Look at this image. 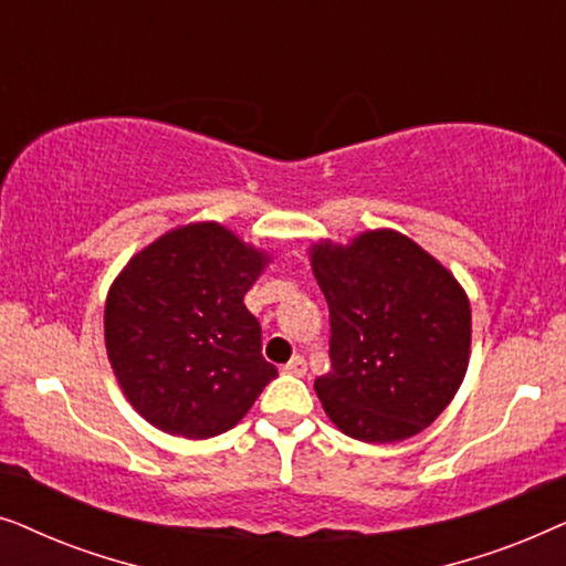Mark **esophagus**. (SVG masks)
Wrapping results in <instances>:
<instances>
[{
    "label": "esophagus",
    "mask_w": 566,
    "mask_h": 566,
    "mask_svg": "<svg viewBox=\"0 0 566 566\" xmlns=\"http://www.w3.org/2000/svg\"><path fill=\"white\" fill-rule=\"evenodd\" d=\"M283 374H291V376H304L306 374V358L304 355H296V358H291L289 363L283 366Z\"/></svg>",
    "instance_id": "1"
}]
</instances>
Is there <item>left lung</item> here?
<instances>
[{
  "label": "left lung",
  "mask_w": 566,
  "mask_h": 566,
  "mask_svg": "<svg viewBox=\"0 0 566 566\" xmlns=\"http://www.w3.org/2000/svg\"><path fill=\"white\" fill-rule=\"evenodd\" d=\"M312 268L329 306L332 370L314 381L324 412L366 443L422 432L467 374V293L422 247L386 229L350 247L314 244Z\"/></svg>",
  "instance_id": "left-lung-1"
}]
</instances>
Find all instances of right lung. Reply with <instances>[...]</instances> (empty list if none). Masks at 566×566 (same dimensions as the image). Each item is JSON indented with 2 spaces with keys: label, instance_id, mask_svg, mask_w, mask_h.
<instances>
[{
  "label": "right lung",
  "instance_id": "1",
  "mask_svg": "<svg viewBox=\"0 0 566 566\" xmlns=\"http://www.w3.org/2000/svg\"><path fill=\"white\" fill-rule=\"evenodd\" d=\"M265 268L219 223H190L138 252L105 304L107 358L154 428L203 440L234 428L277 376L244 306Z\"/></svg>",
  "mask_w": 566,
  "mask_h": 566
}]
</instances>
